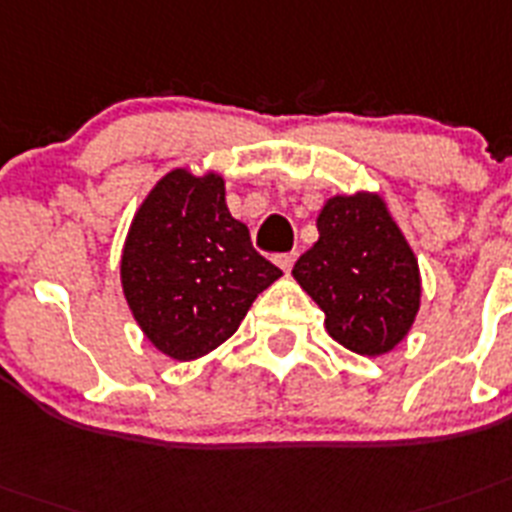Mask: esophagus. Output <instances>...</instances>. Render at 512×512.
Here are the masks:
<instances>
[{
  "label": "esophagus",
  "instance_id": "1",
  "mask_svg": "<svg viewBox=\"0 0 512 512\" xmlns=\"http://www.w3.org/2000/svg\"><path fill=\"white\" fill-rule=\"evenodd\" d=\"M276 263L281 265V270H286V273H289L291 265L296 263V252H286V255H278Z\"/></svg>",
  "mask_w": 512,
  "mask_h": 512
}]
</instances>
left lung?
I'll list each match as a JSON object with an SVG mask.
<instances>
[{
    "label": "left lung",
    "instance_id": "left-lung-1",
    "mask_svg": "<svg viewBox=\"0 0 512 512\" xmlns=\"http://www.w3.org/2000/svg\"><path fill=\"white\" fill-rule=\"evenodd\" d=\"M317 239L294 265L341 346L380 356L406 338L419 312V265L380 197H333L317 218Z\"/></svg>",
    "mask_w": 512,
    "mask_h": 512
}]
</instances>
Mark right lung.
<instances>
[{"label": "right lung", "mask_w": 512, "mask_h": 512, "mask_svg": "<svg viewBox=\"0 0 512 512\" xmlns=\"http://www.w3.org/2000/svg\"><path fill=\"white\" fill-rule=\"evenodd\" d=\"M281 276L226 208L223 179L176 169L153 187L122 255L127 304L148 341L190 362L221 346Z\"/></svg>", "instance_id": "add662e5"}]
</instances>
